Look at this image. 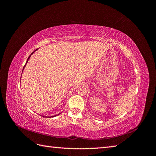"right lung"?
<instances>
[{
	"instance_id": "obj_1",
	"label": "right lung",
	"mask_w": 156,
	"mask_h": 156,
	"mask_svg": "<svg viewBox=\"0 0 156 156\" xmlns=\"http://www.w3.org/2000/svg\"><path fill=\"white\" fill-rule=\"evenodd\" d=\"M36 50H37V49H36L35 51H33V52H32V53H31V55H30V56H29V58H28V59H27V62H26L25 65L24 66V67H23V69H24V68H25V66H26V64H27V62H28V61H29V58H30V56H31V55H32L33 53H34V52H35V51H36ZM59 115V114H58V115H55V116H46V117H48H48H49V118H51V117H54V116H57V115ZM44 116V117H45V116Z\"/></svg>"
}]
</instances>
